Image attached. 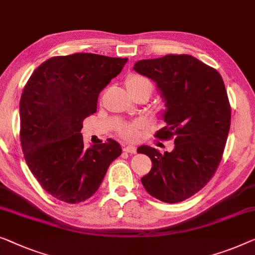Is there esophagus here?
<instances>
[{
  "label": "esophagus",
  "instance_id": "obj_1",
  "mask_svg": "<svg viewBox=\"0 0 255 255\" xmlns=\"http://www.w3.org/2000/svg\"><path fill=\"white\" fill-rule=\"evenodd\" d=\"M124 151L127 152V153L135 154L136 153V147L132 146V145H127V146L124 147Z\"/></svg>",
  "mask_w": 255,
  "mask_h": 255
}]
</instances>
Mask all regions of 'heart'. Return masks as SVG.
<instances>
[{
  "label": "heart",
  "mask_w": 255,
  "mask_h": 255,
  "mask_svg": "<svg viewBox=\"0 0 255 255\" xmlns=\"http://www.w3.org/2000/svg\"><path fill=\"white\" fill-rule=\"evenodd\" d=\"M125 86H126L128 93L130 95L140 90H149L150 93L152 91V83L150 82V80L142 77V75H129L126 81H125ZM140 127H142L140 123L124 125L120 128L119 134L121 135V137L126 139H134L138 136Z\"/></svg>",
  "instance_id": "b5f03b06"
}]
</instances>
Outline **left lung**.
Segmentation results:
<instances>
[{"mask_svg": "<svg viewBox=\"0 0 255 255\" xmlns=\"http://www.w3.org/2000/svg\"><path fill=\"white\" fill-rule=\"evenodd\" d=\"M134 70L155 82L165 102L160 139L174 138V150L161 154L142 145L152 168L140 178L152 197L180 203L203 189L222 159L230 129L231 109L225 82L215 68L189 55L143 59Z\"/></svg>", "mask_w": 255, "mask_h": 255, "instance_id": "1", "label": "left lung"}]
</instances>
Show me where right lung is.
<instances>
[{
  "label": "right lung",
  "mask_w": 255,
  "mask_h": 255,
  "mask_svg": "<svg viewBox=\"0 0 255 255\" xmlns=\"http://www.w3.org/2000/svg\"><path fill=\"white\" fill-rule=\"evenodd\" d=\"M127 60L82 52L52 57L26 83L19 103L21 149L30 172L55 198L68 204L90 198L121 154L111 138L86 149L80 131Z\"/></svg>",
  "instance_id": "obj_1"
}]
</instances>
